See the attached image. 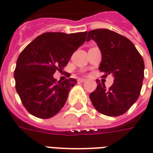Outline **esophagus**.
Instances as JSON below:
<instances>
[{"mask_svg": "<svg viewBox=\"0 0 153 153\" xmlns=\"http://www.w3.org/2000/svg\"><path fill=\"white\" fill-rule=\"evenodd\" d=\"M85 81H86L85 79H80V80H79V82H85Z\"/></svg>", "mask_w": 153, "mask_h": 153, "instance_id": "1", "label": "esophagus"}]
</instances>
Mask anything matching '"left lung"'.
Instances as JSON below:
<instances>
[{"label":"left lung","mask_w":153,"mask_h":153,"mask_svg":"<svg viewBox=\"0 0 153 153\" xmlns=\"http://www.w3.org/2000/svg\"><path fill=\"white\" fill-rule=\"evenodd\" d=\"M91 39L101 51L99 68L104 73L102 76L112 73L114 80L109 89L96 80L97 87L90 94V99L100 113L111 117L122 115L139 97L144 77L143 59L130 40L112 30H91L87 41Z\"/></svg>","instance_id":"obj_1"}]
</instances>
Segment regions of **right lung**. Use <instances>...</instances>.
Returning <instances> with one entry per match:
<instances>
[{
    "instance_id": "1",
    "label": "right lung",
    "mask_w": 153,
    "mask_h": 153,
    "mask_svg": "<svg viewBox=\"0 0 153 153\" xmlns=\"http://www.w3.org/2000/svg\"><path fill=\"white\" fill-rule=\"evenodd\" d=\"M87 32H47L37 37L20 53L14 77L23 105L33 116L49 119L64 106L74 78L57 82L55 71H62L71 55L84 44Z\"/></svg>"
}]
</instances>
